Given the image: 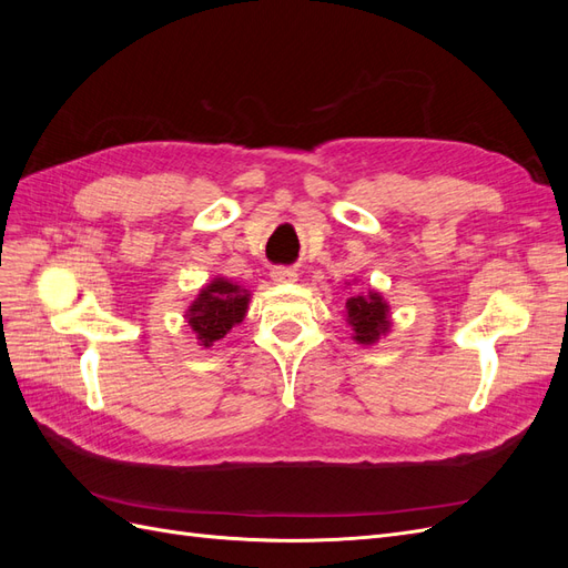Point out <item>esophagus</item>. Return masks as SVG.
<instances>
[{
	"label": "esophagus",
	"mask_w": 568,
	"mask_h": 568,
	"mask_svg": "<svg viewBox=\"0 0 568 568\" xmlns=\"http://www.w3.org/2000/svg\"><path fill=\"white\" fill-rule=\"evenodd\" d=\"M270 274L274 282H296L298 280V274L288 267H274Z\"/></svg>",
	"instance_id": "1"
}]
</instances>
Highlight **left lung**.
Listing matches in <instances>:
<instances>
[{"label": "left lung", "mask_w": 568, "mask_h": 568, "mask_svg": "<svg viewBox=\"0 0 568 568\" xmlns=\"http://www.w3.org/2000/svg\"><path fill=\"white\" fill-rule=\"evenodd\" d=\"M388 303L382 298L379 291H367V294L351 296L346 301V322L353 326V338L363 346H372L379 341L388 329Z\"/></svg>", "instance_id": "left-lung-1"}]
</instances>
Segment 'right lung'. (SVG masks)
I'll use <instances>...</instances> for the list:
<instances>
[{
    "mask_svg": "<svg viewBox=\"0 0 568 568\" xmlns=\"http://www.w3.org/2000/svg\"><path fill=\"white\" fill-rule=\"evenodd\" d=\"M248 298L251 294L246 288L225 277H217L201 288L196 301L189 305L186 322L203 348H211L213 343L230 334L234 324L244 322Z\"/></svg>",
    "mask_w": 568,
    "mask_h": 568,
    "instance_id": "1",
    "label": "right lung"
}]
</instances>
